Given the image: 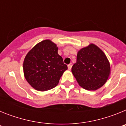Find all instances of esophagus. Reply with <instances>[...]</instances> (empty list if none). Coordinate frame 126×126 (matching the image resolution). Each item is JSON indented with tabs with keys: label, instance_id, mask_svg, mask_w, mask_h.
Wrapping results in <instances>:
<instances>
[{
	"label": "esophagus",
	"instance_id": "esophagus-1",
	"mask_svg": "<svg viewBox=\"0 0 126 126\" xmlns=\"http://www.w3.org/2000/svg\"><path fill=\"white\" fill-rule=\"evenodd\" d=\"M67 67H68V69H69L71 70V68H72V65H71V64H69V65H67Z\"/></svg>",
	"mask_w": 126,
	"mask_h": 126
}]
</instances>
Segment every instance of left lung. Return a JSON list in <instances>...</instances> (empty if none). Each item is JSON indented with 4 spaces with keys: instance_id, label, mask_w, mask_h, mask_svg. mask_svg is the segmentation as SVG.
I'll list each match as a JSON object with an SVG mask.
<instances>
[{
    "instance_id": "left-lung-1",
    "label": "left lung",
    "mask_w": 126,
    "mask_h": 126,
    "mask_svg": "<svg viewBox=\"0 0 126 126\" xmlns=\"http://www.w3.org/2000/svg\"><path fill=\"white\" fill-rule=\"evenodd\" d=\"M110 67L106 55L97 46L91 44L78 52L72 73L81 87L96 90L105 83Z\"/></svg>"
}]
</instances>
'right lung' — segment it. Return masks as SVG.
Segmentation results:
<instances>
[{"label":"right lung","instance_id":"add662e5","mask_svg":"<svg viewBox=\"0 0 126 126\" xmlns=\"http://www.w3.org/2000/svg\"><path fill=\"white\" fill-rule=\"evenodd\" d=\"M57 50L55 43L46 40L35 45L26 56L23 63L24 77L34 89L43 92L53 88L67 69Z\"/></svg>","mask_w":126,"mask_h":126}]
</instances>
